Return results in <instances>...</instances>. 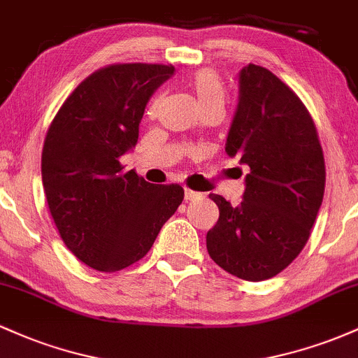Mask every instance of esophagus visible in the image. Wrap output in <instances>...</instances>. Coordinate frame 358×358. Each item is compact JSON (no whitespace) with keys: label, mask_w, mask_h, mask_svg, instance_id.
<instances>
[{"label":"esophagus","mask_w":358,"mask_h":358,"mask_svg":"<svg viewBox=\"0 0 358 358\" xmlns=\"http://www.w3.org/2000/svg\"><path fill=\"white\" fill-rule=\"evenodd\" d=\"M202 196V193L199 192H193V190H188V188H185V200H195V199H200Z\"/></svg>","instance_id":"1"}]
</instances>
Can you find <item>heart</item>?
Masks as SVG:
<instances>
[{
  "label": "heart",
  "instance_id": "obj_1",
  "mask_svg": "<svg viewBox=\"0 0 358 358\" xmlns=\"http://www.w3.org/2000/svg\"><path fill=\"white\" fill-rule=\"evenodd\" d=\"M188 85H190L193 94H195L202 110L208 108H224L225 89L224 82H222L220 76L217 72L210 71V69L196 71L188 77ZM156 108H158V99L153 101L151 110H156Z\"/></svg>",
  "mask_w": 358,
  "mask_h": 358
}]
</instances>
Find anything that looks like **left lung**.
I'll use <instances>...</instances> for the list:
<instances>
[{
	"instance_id": "left-lung-1",
	"label": "left lung",
	"mask_w": 358,
	"mask_h": 358,
	"mask_svg": "<svg viewBox=\"0 0 358 358\" xmlns=\"http://www.w3.org/2000/svg\"><path fill=\"white\" fill-rule=\"evenodd\" d=\"M225 153L250 171L239 205L210 193L220 215L207 232V250L232 276L264 281L305 248L324 192L313 119L268 69L249 64L239 72V102Z\"/></svg>"
}]
</instances>
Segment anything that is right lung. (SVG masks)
<instances>
[{
    "mask_svg": "<svg viewBox=\"0 0 358 358\" xmlns=\"http://www.w3.org/2000/svg\"><path fill=\"white\" fill-rule=\"evenodd\" d=\"M173 65L119 64L89 76L53 119L42 153L48 208L62 241L89 268L113 273L145 257L183 200L180 185L122 171L139 122Z\"/></svg>",
    "mask_w": 358,
    "mask_h": 358,
    "instance_id": "1",
    "label": "right lung"
}]
</instances>
